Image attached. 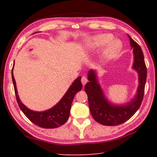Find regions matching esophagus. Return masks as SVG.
Masks as SVG:
<instances>
[{
    "label": "esophagus",
    "mask_w": 157,
    "mask_h": 157,
    "mask_svg": "<svg viewBox=\"0 0 157 157\" xmlns=\"http://www.w3.org/2000/svg\"><path fill=\"white\" fill-rule=\"evenodd\" d=\"M81 81H82V85H83V86H84V85L86 84V83H87V82H88V79H87V78H86L85 76H83L82 78Z\"/></svg>",
    "instance_id": "esophagus-1"
}]
</instances>
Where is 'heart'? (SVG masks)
<instances>
[{"label":"heart","mask_w":157,"mask_h":157,"mask_svg":"<svg viewBox=\"0 0 157 157\" xmlns=\"http://www.w3.org/2000/svg\"><path fill=\"white\" fill-rule=\"evenodd\" d=\"M113 38L114 37L111 34L97 35L86 40L81 46V51L85 55L91 56L106 46L100 60L101 65H103L114 59L122 48L121 42Z\"/></svg>","instance_id":"obj_1"}]
</instances>
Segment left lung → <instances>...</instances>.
Here are the masks:
<instances>
[{"label": "left lung", "mask_w": 157, "mask_h": 157, "mask_svg": "<svg viewBox=\"0 0 157 157\" xmlns=\"http://www.w3.org/2000/svg\"><path fill=\"white\" fill-rule=\"evenodd\" d=\"M128 38L134 54L132 69L138 75L139 84L134 98L125 104L119 105L111 103L106 98L99 84L96 71L90 69L88 73L89 82L84 88L88 95L90 111L95 121L102 125H117L128 121L139 109L144 96L147 75L144 55L139 44L129 35Z\"/></svg>", "instance_id": "8db88e82"}]
</instances>
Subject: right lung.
Wrapping results in <instances>:
<instances>
[{
    "label": "right lung",
    "mask_w": 157,
    "mask_h": 157,
    "mask_svg": "<svg viewBox=\"0 0 157 157\" xmlns=\"http://www.w3.org/2000/svg\"><path fill=\"white\" fill-rule=\"evenodd\" d=\"M13 71V67L12 69L11 74L17 102L18 103L20 109L24 113V115L32 123L42 128L52 129L65 124L69 119L70 109H71L73 98L76 93L80 91L82 88V84L81 83L82 77H78L75 79L65 95L60 100V101L51 109L44 111H34L23 105L21 100L19 99Z\"/></svg>",
    "instance_id": "add662e5"
}]
</instances>
